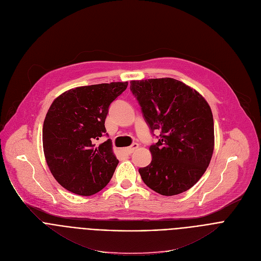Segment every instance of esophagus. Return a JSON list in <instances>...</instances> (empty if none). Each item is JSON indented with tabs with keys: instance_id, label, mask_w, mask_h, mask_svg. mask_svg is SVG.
Segmentation results:
<instances>
[{
	"instance_id": "34e87169",
	"label": "esophagus",
	"mask_w": 261,
	"mask_h": 261,
	"mask_svg": "<svg viewBox=\"0 0 261 261\" xmlns=\"http://www.w3.org/2000/svg\"><path fill=\"white\" fill-rule=\"evenodd\" d=\"M137 148H138V144L134 143V144H132L130 147L126 148V151H127V153L131 154V153H133V152H134V151H135Z\"/></svg>"
}]
</instances>
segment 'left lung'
<instances>
[{
	"label": "left lung",
	"mask_w": 261,
	"mask_h": 261,
	"mask_svg": "<svg viewBox=\"0 0 261 261\" xmlns=\"http://www.w3.org/2000/svg\"><path fill=\"white\" fill-rule=\"evenodd\" d=\"M130 90L159 142L150 146L151 163L138 172L143 181L165 196L192 188L203 175L214 150L211 108L196 90L171 77L131 81Z\"/></svg>",
	"instance_id": "8db88e82"
}]
</instances>
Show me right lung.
<instances>
[{
  "label": "right lung",
  "instance_id": "add662e5",
  "mask_svg": "<svg viewBox=\"0 0 261 261\" xmlns=\"http://www.w3.org/2000/svg\"><path fill=\"white\" fill-rule=\"evenodd\" d=\"M127 86L117 82L76 87L51 103L43 125L44 154L52 175L66 190L90 196L110 181L118 164L112 144L93 143L107 134L110 103Z\"/></svg>",
  "mask_w": 261,
  "mask_h": 261
}]
</instances>
